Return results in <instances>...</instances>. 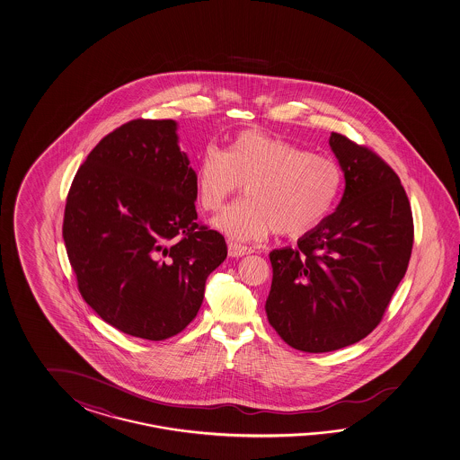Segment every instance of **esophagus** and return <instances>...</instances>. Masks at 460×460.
Instances as JSON below:
<instances>
[{
	"label": "esophagus",
	"instance_id": "34e87169",
	"mask_svg": "<svg viewBox=\"0 0 460 460\" xmlns=\"http://www.w3.org/2000/svg\"><path fill=\"white\" fill-rule=\"evenodd\" d=\"M227 252H229L231 257H243V255H249L253 251H252L251 247L243 245V243H227Z\"/></svg>",
	"mask_w": 460,
	"mask_h": 460
}]
</instances>
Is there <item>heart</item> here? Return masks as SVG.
I'll use <instances>...</instances> for the list:
<instances>
[{
    "mask_svg": "<svg viewBox=\"0 0 460 460\" xmlns=\"http://www.w3.org/2000/svg\"><path fill=\"white\" fill-rule=\"evenodd\" d=\"M247 199L215 221L234 241H261L271 231L301 237L329 217L341 189V169L289 141L259 131L237 133L226 151L208 147L195 169V189L205 211H217L243 190Z\"/></svg>",
    "mask_w": 460,
    "mask_h": 460,
    "instance_id": "obj_1",
    "label": "heart"
}]
</instances>
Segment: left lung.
Instances as JSON below:
<instances>
[{"mask_svg":"<svg viewBox=\"0 0 460 460\" xmlns=\"http://www.w3.org/2000/svg\"><path fill=\"white\" fill-rule=\"evenodd\" d=\"M329 143L345 173L339 207L296 249L270 252V325L305 353L367 337L405 277L413 247V217L399 175L373 149L340 133Z\"/></svg>","mask_w":460,"mask_h":460,"instance_id":"1","label":"left lung"}]
</instances>
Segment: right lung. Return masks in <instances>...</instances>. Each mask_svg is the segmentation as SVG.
<instances>
[{
  "mask_svg": "<svg viewBox=\"0 0 460 460\" xmlns=\"http://www.w3.org/2000/svg\"><path fill=\"white\" fill-rule=\"evenodd\" d=\"M173 120L123 123L73 179L63 239L78 289L102 321L131 337L171 339L199 313L227 255L199 225L195 171Z\"/></svg>",
  "mask_w": 460,
  "mask_h": 460,
  "instance_id": "1",
  "label": "right lung"
}]
</instances>
